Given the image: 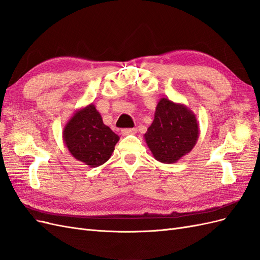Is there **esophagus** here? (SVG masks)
<instances>
[{
    "label": "esophagus",
    "mask_w": 260,
    "mask_h": 260,
    "mask_svg": "<svg viewBox=\"0 0 260 260\" xmlns=\"http://www.w3.org/2000/svg\"><path fill=\"white\" fill-rule=\"evenodd\" d=\"M137 132L136 128H131V129H122L121 130V135L122 136H129V135H135Z\"/></svg>",
    "instance_id": "obj_1"
}]
</instances>
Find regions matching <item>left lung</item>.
<instances>
[{
	"instance_id": "8db88e82",
	"label": "left lung",
	"mask_w": 260,
	"mask_h": 260,
	"mask_svg": "<svg viewBox=\"0 0 260 260\" xmlns=\"http://www.w3.org/2000/svg\"><path fill=\"white\" fill-rule=\"evenodd\" d=\"M199 136V122L191 109L162 98L144 139L156 160L175 164L192 151Z\"/></svg>"
}]
</instances>
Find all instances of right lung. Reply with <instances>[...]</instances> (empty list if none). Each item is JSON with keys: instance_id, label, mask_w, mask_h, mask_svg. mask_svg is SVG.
Instances as JSON below:
<instances>
[{"instance_id": "1", "label": "right lung", "mask_w": 260, "mask_h": 260, "mask_svg": "<svg viewBox=\"0 0 260 260\" xmlns=\"http://www.w3.org/2000/svg\"><path fill=\"white\" fill-rule=\"evenodd\" d=\"M62 141L77 160L94 168L111 158L119 137L104 124L95 105L91 103L78 109L67 121Z\"/></svg>"}]
</instances>
